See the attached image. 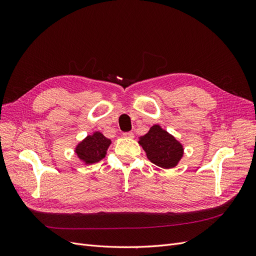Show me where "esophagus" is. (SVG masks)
<instances>
[{"label":"esophagus","instance_id":"1","mask_svg":"<svg viewBox=\"0 0 256 256\" xmlns=\"http://www.w3.org/2000/svg\"><path fill=\"white\" fill-rule=\"evenodd\" d=\"M122 136L126 138H132L134 136L132 132H125V134H122Z\"/></svg>","mask_w":256,"mask_h":256}]
</instances>
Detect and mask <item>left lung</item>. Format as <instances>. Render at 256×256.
I'll use <instances>...</instances> for the list:
<instances>
[{"mask_svg": "<svg viewBox=\"0 0 256 256\" xmlns=\"http://www.w3.org/2000/svg\"><path fill=\"white\" fill-rule=\"evenodd\" d=\"M150 162L162 168H175L184 154L180 141L159 125H154L138 141Z\"/></svg>", "mask_w": 256, "mask_h": 256, "instance_id": "obj_1", "label": "left lung"}]
</instances>
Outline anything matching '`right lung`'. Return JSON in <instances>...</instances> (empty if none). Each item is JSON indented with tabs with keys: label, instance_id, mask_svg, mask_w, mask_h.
Listing matches in <instances>:
<instances>
[{
	"label": "right lung",
	"instance_id": "1",
	"mask_svg": "<svg viewBox=\"0 0 256 256\" xmlns=\"http://www.w3.org/2000/svg\"><path fill=\"white\" fill-rule=\"evenodd\" d=\"M110 144V138H106L99 131H95L76 146L74 152L85 164H92L106 157Z\"/></svg>",
	"mask_w": 256,
	"mask_h": 256
}]
</instances>
